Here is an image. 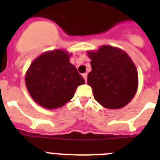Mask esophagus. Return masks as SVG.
<instances>
[{
    "mask_svg": "<svg viewBox=\"0 0 160 160\" xmlns=\"http://www.w3.org/2000/svg\"><path fill=\"white\" fill-rule=\"evenodd\" d=\"M82 77L84 78L85 81L87 82V73H83V74H82Z\"/></svg>",
    "mask_w": 160,
    "mask_h": 160,
    "instance_id": "esophagus-1",
    "label": "esophagus"
}]
</instances>
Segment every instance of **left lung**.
Listing matches in <instances>:
<instances>
[{
  "label": "left lung",
  "mask_w": 160,
  "mask_h": 160,
  "mask_svg": "<svg viewBox=\"0 0 160 160\" xmlns=\"http://www.w3.org/2000/svg\"><path fill=\"white\" fill-rule=\"evenodd\" d=\"M92 70L87 76L98 102L107 109H120L132 100L138 90V71L129 55L118 47L103 45L87 51Z\"/></svg>",
  "instance_id": "1"
}]
</instances>
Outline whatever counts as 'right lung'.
Returning <instances> with one entry per match:
<instances>
[{
	"label": "right lung",
	"mask_w": 160,
	"mask_h": 160,
	"mask_svg": "<svg viewBox=\"0 0 160 160\" xmlns=\"http://www.w3.org/2000/svg\"><path fill=\"white\" fill-rule=\"evenodd\" d=\"M71 53L53 49L33 60L25 73V85L32 98L49 110L63 107L85 80L70 62Z\"/></svg>",
	"instance_id": "add662e5"
}]
</instances>
